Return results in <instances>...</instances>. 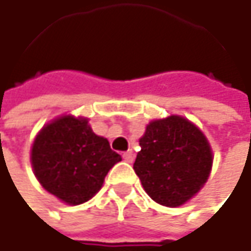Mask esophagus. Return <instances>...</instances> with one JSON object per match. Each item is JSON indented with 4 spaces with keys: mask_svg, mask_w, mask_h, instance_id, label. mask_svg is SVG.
I'll return each mask as SVG.
<instances>
[{
    "mask_svg": "<svg viewBox=\"0 0 251 251\" xmlns=\"http://www.w3.org/2000/svg\"><path fill=\"white\" fill-rule=\"evenodd\" d=\"M123 158H124V161H127V163H133L134 161V152L133 150H128V151H126L123 154Z\"/></svg>",
    "mask_w": 251,
    "mask_h": 251,
    "instance_id": "1",
    "label": "esophagus"
}]
</instances>
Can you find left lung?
Segmentation results:
<instances>
[{
  "instance_id": "obj_1",
  "label": "left lung",
  "mask_w": 251,
  "mask_h": 251,
  "mask_svg": "<svg viewBox=\"0 0 251 251\" xmlns=\"http://www.w3.org/2000/svg\"><path fill=\"white\" fill-rule=\"evenodd\" d=\"M134 171L161 206L180 207L207 183L213 151L204 133L181 116L152 120L140 138Z\"/></svg>"
}]
</instances>
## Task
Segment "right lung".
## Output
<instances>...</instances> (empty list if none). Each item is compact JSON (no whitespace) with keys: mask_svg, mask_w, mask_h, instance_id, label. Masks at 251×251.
I'll list each match as a JSON object with an SVG mask.
<instances>
[{"mask_svg":"<svg viewBox=\"0 0 251 251\" xmlns=\"http://www.w3.org/2000/svg\"><path fill=\"white\" fill-rule=\"evenodd\" d=\"M121 155L97 135L88 118L65 114L38 131L31 146V166L40 184L60 201L78 206L102 187Z\"/></svg>","mask_w":251,"mask_h":251,"instance_id":"right-lung-1","label":"right lung"}]
</instances>
